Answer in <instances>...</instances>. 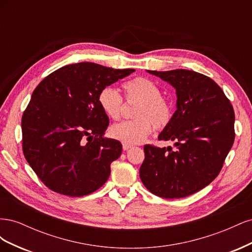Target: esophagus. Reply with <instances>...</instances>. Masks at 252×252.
Here are the masks:
<instances>
[{"label": "esophagus", "mask_w": 252, "mask_h": 252, "mask_svg": "<svg viewBox=\"0 0 252 252\" xmlns=\"http://www.w3.org/2000/svg\"><path fill=\"white\" fill-rule=\"evenodd\" d=\"M132 146L131 145H128V144H123V150H128V149H130Z\"/></svg>", "instance_id": "esophagus-1"}]
</instances>
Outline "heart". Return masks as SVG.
I'll return each mask as SVG.
<instances>
[{"label":"heart","mask_w":252,"mask_h":252,"mask_svg":"<svg viewBox=\"0 0 252 252\" xmlns=\"http://www.w3.org/2000/svg\"><path fill=\"white\" fill-rule=\"evenodd\" d=\"M128 102H138L133 121H124L111 126V138L128 145L142 142L152 128L161 130L169 125L173 117V108L169 101L162 97V91L157 84L147 78H134L123 85ZM97 103L107 118H120L123 97L111 86L104 87L97 96Z\"/></svg>","instance_id":"b5f03b06"}]
</instances>
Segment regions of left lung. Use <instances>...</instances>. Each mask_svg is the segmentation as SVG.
I'll use <instances>...</instances> for the list:
<instances>
[{
    "label": "left lung",
    "mask_w": 252,
    "mask_h": 252,
    "mask_svg": "<svg viewBox=\"0 0 252 252\" xmlns=\"http://www.w3.org/2000/svg\"><path fill=\"white\" fill-rule=\"evenodd\" d=\"M177 93V110L158 140L175 149L145 145L141 181L151 193L180 199L203 189L222 169L234 141V111L218 84L186 69L147 70Z\"/></svg>",
    "instance_id": "8db88e82"
}]
</instances>
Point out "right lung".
Wrapping results in <instances>:
<instances>
[{
	"mask_svg": "<svg viewBox=\"0 0 252 252\" xmlns=\"http://www.w3.org/2000/svg\"><path fill=\"white\" fill-rule=\"evenodd\" d=\"M133 71L83 62L60 68L36 86L22 117L23 152L52 191L83 196L108 180L122 144L104 136L109 119L97 96Z\"/></svg>",
	"mask_w": 252,
	"mask_h": 252,
	"instance_id": "1",
	"label": "right lung"
}]
</instances>
